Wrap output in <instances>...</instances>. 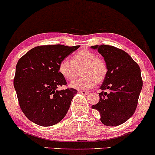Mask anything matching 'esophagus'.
Listing matches in <instances>:
<instances>
[{
  "instance_id": "obj_1",
  "label": "esophagus",
  "mask_w": 155,
  "mask_h": 155,
  "mask_svg": "<svg viewBox=\"0 0 155 155\" xmlns=\"http://www.w3.org/2000/svg\"><path fill=\"white\" fill-rule=\"evenodd\" d=\"M79 93L82 95H87L88 93H89L87 91H79Z\"/></svg>"
}]
</instances>
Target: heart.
Returning <instances> with one entry per match:
<instances>
[{
    "mask_svg": "<svg viewBox=\"0 0 155 155\" xmlns=\"http://www.w3.org/2000/svg\"><path fill=\"white\" fill-rule=\"evenodd\" d=\"M83 67L81 76L71 83V87L78 90H88L96 85V81L101 83L107 76L108 68L103 59L98 57L96 53L89 50H81L72 57V60L62 59L58 65L59 74L68 81L75 78L76 68Z\"/></svg>",
    "mask_w": 155,
    "mask_h": 155,
    "instance_id": "1",
    "label": "heart"
}]
</instances>
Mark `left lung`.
<instances>
[{
    "label": "left lung",
    "instance_id": "8db88e82",
    "mask_svg": "<svg viewBox=\"0 0 155 155\" xmlns=\"http://www.w3.org/2000/svg\"><path fill=\"white\" fill-rule=\"evenodd\" d=\"M102 55L108 73L100 87L98 103L92 108L98 110L101 121L115 127L127 121L135 113L143 87L140 68L124 51L112 45L91 46Z\"/></svg>",
    "mask_w": 155,
    "mask_h": 155
}]
</instances>
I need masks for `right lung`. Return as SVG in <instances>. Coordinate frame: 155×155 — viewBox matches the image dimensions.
<instances>
[{
	"mask_svg": "<svg viewBox=\"0 0 155 155\" xmlns=\"http://www.w3.org/2000/svg\"><path fill=\"white\" fill-rule=\"evenodd\" d=\"M79 47L40 45L18 60L14 87L20 109L31 121L49 127L65 116L77 91L74 88L57 91L67 84L58 72V65Z\"/></svg>",
	"mask_w": 155,
	"mask_h": 155,
	"instance_id": "1",
	"label": "right lung"
}]
</instances>
